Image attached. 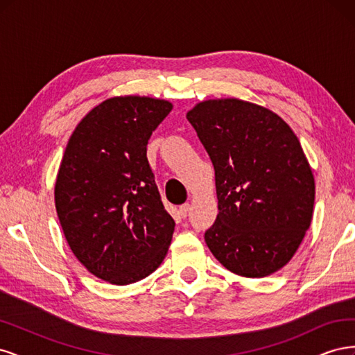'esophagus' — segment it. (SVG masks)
<instances>
[{
  "instance_id": "obj_1",
  "label": "esophagus",
  "mask_w": 355,
  "mask_h": 355,
  "mask_svg": "<svg viewBox=\"0 0 355 355\" xmlns=\"http://www.w3.org/2000/svg\"><path fill=\"white\" fill-rule=\"evenodd\" d=\"M188 211H189V204L188 202L182 204V206L179 207V213H180L182 218H187L188 216Z\"/></svg>"
}]
</instances>
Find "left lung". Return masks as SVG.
<instances>
[{
    "label": "left lung",
    "mask_w": 355,
    "mask_h": 355,
    "mask_svg": "<svg viewBox=\"0 0 355 355\" xmlns=\"http://www.w3.org/2000/svg\"><path fill=\"white\" fill-rule=\"evenodd\" d=\"M214 167L218 218L204 234L231 272L262 278L283 268L313 220V170L292 128L240 99H210L187 114Z\"/></svg>",
    "instance_id": "obj_1"
}]
</instances>
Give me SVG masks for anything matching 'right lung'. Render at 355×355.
<instances>
[{
	"label": "right lung",
	"instance_id": "1",
	"mask_svg": "<svg viewBox=\"0 0 355 355\" xmlns=\"http://www.w3.org/2000/svg\"><path fill=\"white\" fill-rule=\"evenodd\" d=\"M173 105L146 96L106 99L69 137L55 204L75 257L116 286L153 274L167 254L175 220L146 158L153 132Z\"/></svg>",
	"mask_w": 355,
	"mask_h": 355
}]
</instances>
